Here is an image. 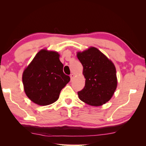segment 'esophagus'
<instances>
[{"mask_svg": "<svg viewBox=\"0 0 146 146\" xmlns=\"http://www.w3.org/2000/svg\"><path fill=\"white\" fill-rule=\"evenodd\" d=\"M74 76H75V75H74L73 73H72V74H71V75H70V78H71V80H73V78H74Z\"/></svg>", "mask_w": 146, "mask_h": 146, "instance_id": "esophagus-1", "label": "esophagus"}]
</instances>
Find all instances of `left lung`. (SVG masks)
Returning a JSON list of instances; mask_svg holds the SVG:
<instances>
[{"label": "left lung", "instance_id": "8db88e82", "mask_svg": "<svg viewBox=\"0 0 146 146\" xmlns=\"http://www.w3.org/2000/svg\"><path fill=\"white\" fill-rule=\"evenodd\" d=\"M76 56L86 78L84 88L78 92L79 98L90 106H102L112 98L117 88L115 64L95 47L78 51Z\"/></svg>", "mask_w": 146, "mask_h": 146}]
</instances>
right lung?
<instances>
[{"label":"right lung","mask_w":146,"mask_h":146,"mask_svg":"<svg viewBox=\"0 0 146 146\" xmlns=\"http://www.w3.org/2000/svg\"><path fill=\"white\" fill-rule=\"evenodd\" d=\"M57 51L42 49L36 54L23 73L24 90L31 101L48 106L58 99L61 90L70 82L63 72Z\"/></svg>","instance_id":"add662e5"}]
</instances>
